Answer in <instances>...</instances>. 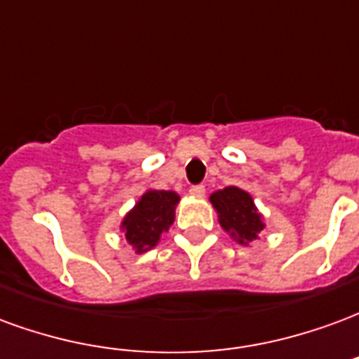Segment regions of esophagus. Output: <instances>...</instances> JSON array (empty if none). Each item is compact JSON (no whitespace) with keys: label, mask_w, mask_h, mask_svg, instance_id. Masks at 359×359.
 <instances>
[{"label":"esophagus","mask_w":359,"mask_h":359,"mask_svg":"<svg viewBox=\"0 0 359 359\" xmlns=\"http://www.w3.org/2000/svg\"><path fill=\"white\" fill-rule=\"evenodd\" d=\"M188 192L194 196V198H203V194H205V187H203V184H194V187H190Z\"/></svg>","instance_id":"obj_1"}]
</instances>
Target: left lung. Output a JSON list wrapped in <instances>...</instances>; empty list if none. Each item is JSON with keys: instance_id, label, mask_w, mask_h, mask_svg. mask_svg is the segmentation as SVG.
Instances as JSON below:
<instances>
[{"instance_id": "left-lung-1", "label": "left lung", "mask_w": 359, "mask_h": 359, "mask_svg": "<svg viewBox=\"0 0 359 359\" xmlns=\"http://www.w3.org/2000/svg\"><path fill=\"white\" fill-rule=\"evenodd\" d=\"M219 213V223L238 244L248 246L264 231V217L257 211L252 196L236 187H226L210 196Z\"/></svg>"}]
</instances>
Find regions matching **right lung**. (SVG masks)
Returning <instances> with one entry per match:
<instances>
[{
    "instance_id": "obj_1",
    "label": "right lung",
    "mask_w": 359,
    "mask_h": 359,
    "mask_svg": "<svg viewBox=\"0 0 359 359\" xmlns=\"http://www.w3.org/2000/svg\"><path fill=\"white\" fill-rule=\"evenodd\" d=\"M179 200V194L172 190H148L126 213L121 231L136 254L154 248L161 234L169 231L175 221V208Z\"/></svg>"
}]
</instances>
